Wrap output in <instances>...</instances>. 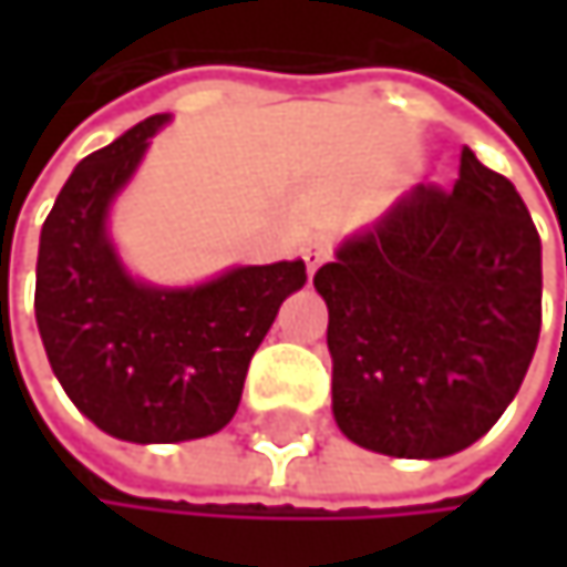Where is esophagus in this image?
Masks as SVG:
<instances>
[{
    "label": "esophagus",
    "mask_w": 567,
    "mask_h": 567,
    "mask_svg": "<svg viewBox=\"0 0 567 567\" xmlns=\"http://www.w3.org/2000/svg\"><path fill=\"white\" fill-rule=\"evenodd\" d=\"M301 256H305V266H308V272H315L328 256H331V246L324 243V239H311L305 249H301Z\"/></svg>",
    "instance_id": "34e87169"
}]
</instances>
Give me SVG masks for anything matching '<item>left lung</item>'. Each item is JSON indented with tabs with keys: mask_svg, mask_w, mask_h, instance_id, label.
<instances>
[{
	"mask_svg": "<svg viewBox=\"0 0 567 567\" xmlns=\"http://www.w3.org/2000/svg\"><path fill=\"white\" fill-rule=\"evenodd\" d=\"M315 288L341 433L440 460L486 436L522 388L542 328V239L509 179L463 147L453 189L403 193Z\"/></svg>",
	"mask_w": 567,
	"mask_h": 567,
	"instance_id": "obj_1",
	"label": "left lung"
}]
</instances>
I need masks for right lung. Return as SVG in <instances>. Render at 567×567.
Returning <instances> with one entry per match:
<instances>
[{
	"label": "right lung",
	"instance_id": "1",
	"mask_svg": "<svg viewBox=\"0 0 567 567\" xmlns=\"http://www.w3.org/2000/svg\"><path fill=\"white\" fill-rule=\"evenodd\" d=\"M154 114L84 157L42 226L35 321L71 403L127 443H183L219 433L305 262L236 266L209 282L164 288L134 279L107 233L117 193L141 167Z\"/></svg>",
	"mask_w": 567,
	"mask_h": 567
}]
</instances>
